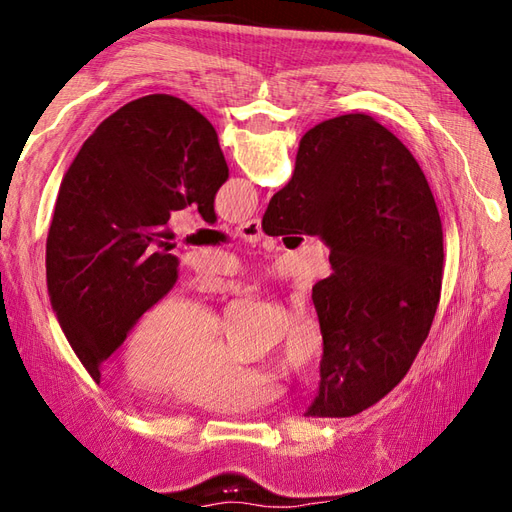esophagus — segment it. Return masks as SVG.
Returning <instances> with one entry per match:
<instances>
[{"label":"esophagus","instance_id":"1","mask_svg":"<svg viewBox=\"0 0 512 512\" xmlns=\"http://www.w3.org/2000/svg\"><path fill=\"white\" fill-rule=\"evenodd\" d=\"M237 235L241 237V239H245V241H252V243H256V241H260V237H262V230H260V220H247V222H243V224H239L237 228Z\"/></svg>","mask_w":512,"mask_h":512}]
</instances>
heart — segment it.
<instances>
[{
  "instance_id": "b5f03b06",
  "label": "heart",
  "mask_w": 512,
  "mask_h": 512,
  "mask_svg": "<svg viewBox=\"0 0 512 512\" xmlns=\"http://www.w3.org/2000/svg\"><path fill=\"white\" fill-rule=\"evenodd\" d=\"M220 327L203 305L164 299L138 320L126 350L132 382L162 389L185 406L230 412L265 404L273 386L241 365L220 342ZM322 354V333L309 316H294L282 339V365L292 374L312 369Z\"/></svg>"
}]
</instances>
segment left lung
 Segmentation results:
<instances>
[{
    "label": "left lung",
    "mask_w": 512,
    "mask_h": 512,
    "mask_svg": "<svg viewBox=\"0 0 512 512\" xmlns=\"http://www.w3.org/2000/svg\"><path fill=\"white\" fill-rule=\"evenodd\" d=\"M228 179L215 128L175 96L121 106L83 143L59 185L46 239V288L70 348L100 365L177 282L170 211L213 200Z\"/></svg>",
    "instance_id": "8db88e82"
}]
</instances>
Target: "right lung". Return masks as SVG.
Wrapping results in <instances>:
<instances>
[{
	"mask_svg": "<svg viewBox=\"0 0 512 512\" xmlns=\"http://www.w3.org/2000/svg\"><path fill=\"white\" fill-rule=\"evenodd\" d=\"M262 230L316 235L331 250L333 273L312 288L324 354L305 416L378 404L408 374L442 292V222L421 166L374 117L322 121L301 138Z\"/></svg>",
	"mask_w": 512,
	"mask_h": 512,
	"instance_id": "obj_1",
	"label": "right lung"
}]
</instances>
